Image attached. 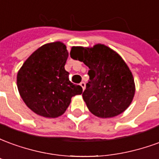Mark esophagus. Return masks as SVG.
<instances>
[{"label":"esophagus","instance_id":"1","mask_svg":"<svg viewBox=\"0 0 159 159\" xmlns=\"http://www.w3.org/2000/svg\"><path fill=\"white\" fill-rule=\"evenodd\" d=\"M80 86L82 87V88H83V89L84 90L85 89V86H86V84H85V83H84V82H82V83H80Z\"/></svg>","mask_w":159,"mask_h":159}]
</instances>
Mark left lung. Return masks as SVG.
I'll return each instance as SVG.
<instances>
[{"mask_svg": "<svg viewBox=\"0 0 159 159\" xmlns=\"http://www.w3.org/2000/svg\"><path fill=\"white\" fill-rule=\"evenodd\" d=\"M70 57L89 68L83 98L91 113L102 118L113 117L129 107L135 85L129 68L118 53L96 44L93 48L76 47Z\"/></svg>", "mask_w": 159, "mask_h": 159, "instance_id": "8db88e82", "label": "left lung"}]
</instances>
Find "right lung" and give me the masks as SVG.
<instances>
[{
	"label": "right lung",
	"instance_id": "obj_1",
	"mask_svg": "<svg viewBox=\"0 0 159 159\" xmlns=\"http://www.w3.org/2000/svg\"><path fill=\"white\" fill-rule=\"evenodd\" d=\"M68 54L63 42L48 43L36 49L18 72L19 94L26 106L39 116H61L71 98L83 93L82 87L71 83L65 70Z\"/></svg>",
	"mask_w": 159,
	"mask_h": 159
}]
</instances>
